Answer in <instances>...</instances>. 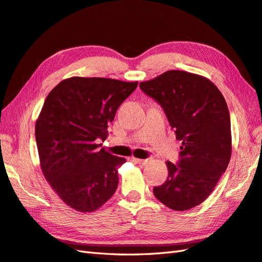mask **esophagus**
<instances>
[{
	"instance_id": "esophagus-1",
	"label": "esophagus",
	"mask_w": 262,
	"mask_h": 262,
	"mask_svg": "<svg viewBox=\"0 0 262 262\" xmlns=\"http://www.w3.org/2000/svg\"><path fill=\"white\" fill-rule=\"evenodd\" d=\"M135 162H137L138 164H140V166H146V164L150 161L149 159H137V158H134L133 159Z\"/></svg>"
}]
</instances>
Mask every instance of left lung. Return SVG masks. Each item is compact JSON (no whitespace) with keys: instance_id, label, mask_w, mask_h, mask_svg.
<instances>
[{"instance_id":"1","label":"left lung","mask_w":262,"mask_h":262,"mask_svg":"<svg viewBox=\"0 0 262 262\" xmlns=\"http://www.w3.org/2000/svg\"><path fill=\"white\" fill-rule=\"evenodd\" d=\"M139 86L162 107L177 139L182 141L179 161H167V181L155 186L154 194L171 210L186 211L207 199L229 163L226 101L210 80L185 71H167Z\"/></svg>"}]
</instances>
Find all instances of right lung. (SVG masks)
<instances>
[{"instance_id":"obj_1","label":"right lung","mask_w":262,"mask_h":262,"mask_svg":"<svg viewBox=\"0 0 262 262\" xmlns=\"http://www.w3.org/2000/svg\"><path fill=\"white\" fill-rule=\"evenodd\" d=\"M138 82L73 77L51 90L36 122L35 136L46 180L66 204L93 212L115 193L126 162L100 149L119 105Z\"/></svg>"}]
</instances>
